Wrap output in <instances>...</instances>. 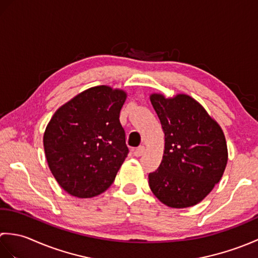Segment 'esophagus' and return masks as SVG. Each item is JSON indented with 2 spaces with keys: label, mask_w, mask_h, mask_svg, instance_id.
Wrapping results in <instances>:
<instances>
[{
  "label": "esophagus",
  "mask_w": 258,
  "mask_h": 258,
  "mask_svg": "<svg viewBox=\"0 0 258 258\" xmlns=\"http://www.w3.org/2000/svg\"><path fill=\"white\" fill-rule=\"evenodd\" d=\"M144 152H145V147L144 146H139L138 149L133 150V154L136 157H140V156H142V155L144 154Z\"/></svg>",
  "instance_id": "obj_1"
}]
</instances>
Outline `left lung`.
Instances as JSON below:
<instances>
[{
	"label": "left lung",
	"mask_w": 258,
	"mask_h": 258,
	"mask_svg": "<svg viewBox=\"0 0 258 258\" xmlns=\"http://www.w3.org/2000/svg\"><path fill=\"white\" fill-rule=\"evenodd\" d=\"M161 120L165 145L163 160L149 174V185L163 204L185 208L199 204L220 182L228 152L215 119L187 94L150 95Z\"/></svg>",
	"instance_id": "obj_1"
}]
</instances>
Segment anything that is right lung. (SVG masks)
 Segmentation results:
<instances>
[{"mask_svg": "<svg viewBox=\"0 0 258 258\" xmlns=\"http://www.w3.org/2000/svg\"><path fill=\"white\" fill-rule=\"evenodd\" d=\"M126 92L100 85L83 91L54 113L44 136L53 176L70 195L90 199L105 191L127 156L119 112Z\"/></svg>", "mask_w": 258, "mask_h": 258, "instance_id": "obj_1", "label": "right lung"}]
</instances>
